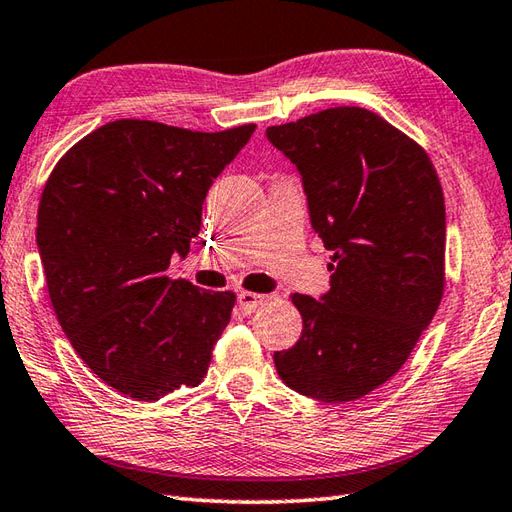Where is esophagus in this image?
Masks as SVG:
<instances>
[{"instance_id": "34e87169", "label": "esophagus", "mask_w": 512, "mask_h": 512, "mask_svg": "<svg viewBox=\"0 0 512 512\" xmlns=\"http://www.w3.org/2000/svg\"><path fill=\"white\" fill-rule=\"evenodd\" d=\"M266 299L268 297H264V295H257V292H239V297H237V301H239V308H242L244 312H257L259 308L264 306L266 303Z\"/></svg>"}]
</instances>
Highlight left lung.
Here are the masks:
<instances>
[{"instance_id":"left-lung-1","label":"left lung","mask_w":512,"mask_h":512,"mask_svg":"<svg viewBox=\"0 0 512 512\" xmlns=\"http://www.w3.org/2000/svg\"><path fill=\"white\" fill-rule=\"evenodd\" d=\"M266 136L301 173L332 250L330 290L292 295L301 339L275 352L284 383L321 402L363 398L405 365L444 292V195L416 140L363 107H330Z\"/></svg>"}]
</instances>
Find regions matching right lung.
I'll return each instance as SVG.
<instances>
[{"instance_id":"right-lung-1","label":"right lung","mask_w":512,"mask_h":512,"mask_svg":"<svg viewBox=\"0 0 512 512\" xmlns=\"http://www.w3.org/2000/svg\"><path fill=\"white\" fill-rule=\"evenodd\" d=\"M255 125L191 132L138 118L79 140L43 187L37 246L54 314L103 383L136 400L198 387L231 321V290L171 279L202 204Z\"/></svg>"}]
</instances>
